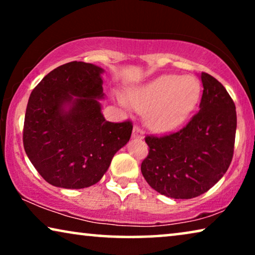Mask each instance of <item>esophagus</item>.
<instances>
[{
  "label": "esophagus",
  "instance_id": "esophagus-1",
  "mask_svg": "<svg viewBox=\"0 0 255 255\" xmlns=\"http://www.w3.org/2000/svg\"><path fill=\"white\" fill-rule=\"evenodd\" d=\"M132 138H135V139L144 138V132H142L140 128H138V127L133 128V131H132Z\"/></svg>",
  "mask_w": 255,
  "mask_h": 255
}]
</instances>
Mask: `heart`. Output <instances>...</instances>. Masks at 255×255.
<instances>
[{
	"instance_id": "heart-1",
	"label": "heart",
	"mask_w": 255,
	"mask_h": 255,
	"mask_svg": "<svg viewBox=\"0 0 255 255\" xmlns=\"http://www.w3.org/2000/svg\"><path fill=\"white\" fill-rule=\"evenodd\" d=\"M201 87L194 76L162 75L130 93L135 109L155 132H168L182 125L200 99Z\"/></svg>"
}]
</instances>
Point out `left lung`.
<instances>
[{
  "label": "left lung",
  "instance_id": "8db88e82",
  "mask_svg": "<svg viewBox=\"0 0 255 255\" xmlns=\"http://www.w3.org/2000/svg\"><path fill=\"white\" fill-rule=\"evenodd\" d=\"M200 111L174 133L145 138L149 152L141 173L153 189L175 200L200 196L228 170L235 147L236 106L224 86L202 73Z\"/></svg>",
  "mask_w": 255,
  "mask_h": 255
}]
</instances>
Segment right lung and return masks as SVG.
Here are the masks:
<instances>
[{
    "mask_svg": "<svg viewBox=\"0 0 255 255\" xmlns=\"http://www.w3.org/2000/svg\"><path fill=\"white\" fill-rule=\"evenodd\" d=\"M103 68L82 61L61 65L32 90L23 144L27 158L52 186L81 189L102 179L132 133L130 121H106Z\"/></svg>",
    "mask_w": 255,
    "mask_h": 255,
    "instance_id": "obj_1",
    "label": "right lung"
}]
</instances>
